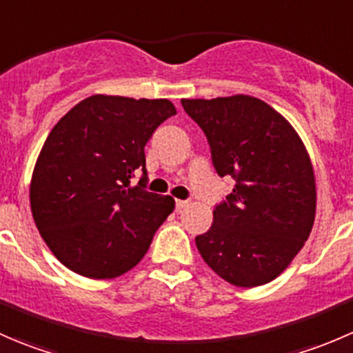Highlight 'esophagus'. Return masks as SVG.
I'll return each mask as SVG.
<instances>
[{
    "label": "esophagus",
    "instance_id": "esophagus-1",
    "mask_svg": "<svg viewBox=\"0 0 353 353\" xmlns=\"http://www.w3.org/2000/svg\"><path fill=\"white\" fill-rule=\"evenodd\" d=\"M190 205V201H188V199H176V208L179 210H183V208H186V206Z\"/></svg>",
    "mask_w": 353,
    "mask_h": 353
}]
</instances>
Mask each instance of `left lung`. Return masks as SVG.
Masks as SVG:
<instances>
[{"label":"left lung","mask_w":353,"mask_h":353,"mask_svg":"<svg viewBox=\"0 0 353 353\" xmlns=\"http://www.w3.org/2000/svg\"><path fill=\"white\" fill-rule=\"evenodd\" d=\"M208 140L220 177L236 181L198 236L206 265L236 287L272 282L302 249L316 213L311 159L294 128L249 95L183 99Z\"/></svg>","instance_id":"left-lung-1"}]
</instances>
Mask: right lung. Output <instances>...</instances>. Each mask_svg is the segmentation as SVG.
Listing matches in <instances>:
<instances>
[{
    "instance_id": "add662e5",
    "label": "right lung",
    "mask_w": 353,
    "mask_h": 353,
    "mask_svg": "<svg viewBox=\"0 0 353 353\" xmlns=\"http://www.w3.org/2000/svg\"><path fill=\"white\" fill-rule=\"evenodd\" d=\"M174 114L167 99L92 95L52 128L35 163L30 206L42 239L71 272L114 279L148 251L174 199L147 191L145 145Z\"/></svg>"
}]
</instances>
